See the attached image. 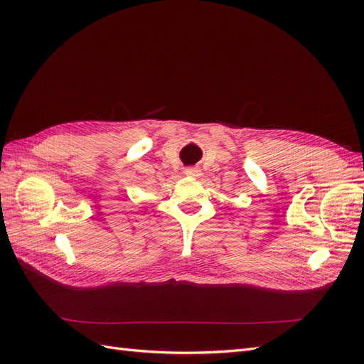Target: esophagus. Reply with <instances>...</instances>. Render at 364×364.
<instances>
[{"instance_id":"esophagus-1","label":"esophagus","mask_w":364,"mask_h":364,"mask_svg":"<svg viewBox=\"0 0 364 364\" xmlns=\"http://www.w3.org/2000/svg\"><path fill=\"white\" fill-rule=\"evenodd\" d=\"M185 174L186 176H199L200 174V170L196 168V167H188L185 170Z\"/></svg>"}]
</instances>
